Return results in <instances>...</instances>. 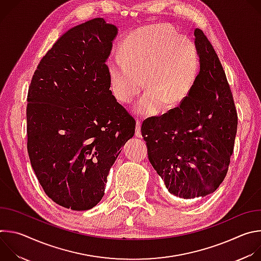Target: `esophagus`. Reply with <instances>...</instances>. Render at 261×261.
I'll list each match as a JSON object with an SVG mask.
<instances>
[{
  "label": "esophagus",
  "instance_id": "1",
  "mask_svg": "<svg viewBox=\"0 0 261 261\" xmlns=\"http://www.w3.org/2000/svg\"><path fill=\"white\" fill-rule=\"evenodd\" d=\"M135 136L141 137V131H140V121H136V129H135Z\"/></svg>",
  "mask_w": 261,
  "mask_h": 261
}]
</instances>
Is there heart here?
<instances>
[{"instance_id": "b5f03b06", "label": "heart", "mask_w": 261, "mask_h": 261, "mask_svg": "<svg viewBox=\"0 0 261 261\" xmlns=\"http://www.w3.org/2000/svg\"><path fill=\"white\" fill-rule=\"evenodd\" d=\"M115 97L129 103L139 93L142 82L147 93L137 105L140 113H157L160 105L170 108L191 93L200 69L196 44L171 27H156L127 38L120 57L107 64Z\"/></svg>"}]
</instances>
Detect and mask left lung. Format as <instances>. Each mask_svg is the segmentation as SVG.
Instances as JSON below:
<instances>
[{"instance_id":"obj_1","label":"left lung","mask_w":261,"mask_h":261,"mask_svg":"<svg viewBox=\"0 0 261 261\" xmlns=\"http://www.w3.org/2000/svg\"><path fill=\"white\" fill-rule=\"evenodd\" d=\"M196 83L177 107L143 121L148 160L172 195L193 199L214 193L228 170L238 128L233 96L221 62L200 29Z\"/></svg>"}]
</instances>
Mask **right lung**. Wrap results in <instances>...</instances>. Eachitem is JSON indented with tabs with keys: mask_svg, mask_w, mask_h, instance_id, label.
<instances>
[{
	"mask_svg": "<svg viewBox=\"0 0 261 261\" xmlns=\"http://www.w3.org/2000/svg\"><path fill=\"white\" fill-rule=\"evenodd\" d=\"M117 35L103 18L68 30L29 87L31 165L46 195L73 211L99 203L110 167L135 132V120L109 90L106 61Z\"/></svg>",
	"mask_w": 261,
	"mask_h": 261,
	"instance_id": "right-lung-1",
	"label": "right lung"
}]
</instances>
